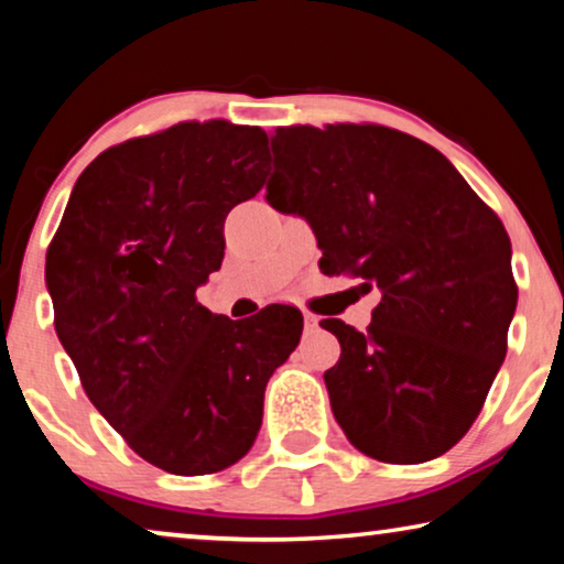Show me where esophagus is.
Returning a JSON list of instances; mask_svg holds the SVG:
<instances>
[{"label":"esophagus","instance_id":"1","mask_svg":"<svg viewBox=\"0 0 564 564\" xmlns=\"http://www.w3.org/2000/svg\"><path fill=\"white\" fill-rule=\"evenodd\" d=\"M303 321H305V330H307V334H313V330L318 328V318H315L313 313H305Z\"/></svg>","mask_w":564,"mask_h":564}]
</instances>
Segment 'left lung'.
<instances>
[{
  "instance_id": "left-lung-1",
  "label": "left lung",
  "mask_w": 564,
  "mask_h": 564,
  "mask_svg": "<svg viewBox=\"0 0 564 564\" xmlns=\"http://www.w3.org/2000/svg\"><path fill=\"white\" fill-rule=\"evenodd\" d=\"M267 203L305 218L323 274L380 290L367 334L323 375L330 411L367 457L415 465L467 434L506 359L516 313L511 241L449 159L382 126H295L272 135Z\"/></svg>"
}]
</instances>
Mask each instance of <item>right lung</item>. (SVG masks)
<instances>
[{
	"mask_svg": "<svg viewBox=\"0 0 564 564\" xmlns=\"http://www.w3.org/2000/svg\"><path fill=\"white\" fill-rule=\"evenodd\" d=\"M267 133L180 122L84 169L45 257L56 334L84 392L138 457L210 475L253 446L264 390L303 334L297 307L249 323L195 292L218 272L223 223L267 176Z\"/></svg>",
	"mask_w": 564,
	"mask_h": 564,
	"instance_id": "1",
	"label": "right lung"
}]
</instances>
